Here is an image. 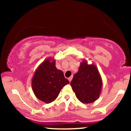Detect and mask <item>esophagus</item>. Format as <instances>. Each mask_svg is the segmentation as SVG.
<instances>
[{
  "label": "esophagus",
  "mask_w": 131,
  "mask_h": 131,
  "mask_svg": "<svg viewBox=\"0 0 131 131\" xmlns=\"http://www.w3.org/2000/svg\"><path fill=\"white\" fill-rule=\"evenodd\" d=\"M72 78H73V77H72V76H71L70 77H69V78H68V80H69L70 82H71V81H72Z\"/></svg>",
  "instance_id": "1"
}]
</instances>
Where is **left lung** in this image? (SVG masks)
Instances as JSON below:
<instances>
[{"label":"left lung","mask_w":131,"mask_h":131,"mask_svg":"<svg viewBox=\"0 0 131 131\" xmlns=\"http://www.w3.org/2000/svg\"><path fill=\"white\" fill-rule=\"evenodd\" d=\"M70 85L79 101L91 103L100 96L102 80L96 67L84 61L80 63L79 72L73 75Z\"/></svg>","instance_id":"1"}]
</instances>
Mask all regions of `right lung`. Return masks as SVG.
Wrapping results in <instances>:
<instances>
[{
    "mask_svg": "<svg viewBox=\"0 0 131 131\" xmlns=\"http://www.w3.org/2000/svg\"><path fill=\"white\" fill-rule=\"evenodd\" d=\"M69 81L63 72L56 68L55 61L47 59L40 64L32 79V89L39 100L50 103L58 97L62 88Z\"/></svg>",
    "mask_w": 131,
    "mask_h": 131,
    "instance_id": "obj_1",
    "label": "right lung"
}]
</instances>
